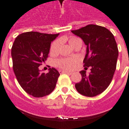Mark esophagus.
Returning <instances> with one entry per match:
<instances>
[{"instance_id":"obj_1","label":"esophagus","mask_w":129,"mask_h":129,"mask_svg":"<svg viewBox=\"0 0 129 129\" xmlns=\"http://www.w3.org/2000/svg\"><path fill=\"white\" fill-rule=\"evenodd\" d=\"M59 73H67V74H70V75L72 74L71 72H69V71H66V70H59Z\"/></svg>"}]
</instances>
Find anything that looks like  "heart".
Listing matches in <instances>:
<instances>
[{
    "instance_id": "1",
    "label": "heart",
    "mask_w": 129,
    "mask_h": 129,
    "mask_svg": "<svg viewBox=\"0 0 129 129\" xmlns=\"http://www.w3.org/2000/svg\"><path fill=\"white\" fill-rule=\"evenodd\" d=\"M69 43H70L71 46L74 48L78 43H82V41L79 38L72 37L69 39ZM60 45H61V40L60 39H57L55 41H54L51 45V52H52V53L57 52L59 50ZM75 62L76 60L75 59H61L56 61V64L63 69L70 70L74 67V66L75 64Z\"/></svg>"
}]
</instances>
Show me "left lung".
<instances>
[{
  "label": "left lung",
  "mask_w": 129,
  "mask_h": 129,
  "mask_svg": "<svg viewBox=\"0 0 129 129\" xmlns=\"http://www.w3.org/2000/svg\"><path fill=\"white\" fill-rule=\"evenodd\" d=\"M71 32L87 46L84 66L91 68L89 75L85 70L80 71L82 78L75 84L76 89L84 96L95 97L108 88L113 77L118 57L116 41L108 29L97 25H88Z\"/></svg>",
  "instance_id": "1"
}]
</instances>
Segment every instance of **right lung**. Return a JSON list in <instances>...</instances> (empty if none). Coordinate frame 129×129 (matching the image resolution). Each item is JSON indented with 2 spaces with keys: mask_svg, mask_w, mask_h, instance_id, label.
Here are the masks:
<instances>
[{
  "mask_svg": "<svg viewBox=\"0 0 129 129\" xmlns=\"http://www.w3.org/2000/svg\"><path fill=\"white\" fill-rule=\"evenodd\" d=\"M59 34L27 32L16 38L12 48L13 70L17 81L25 92L34 97L50 94L60 74L55 68L41 73L39 67L47 60L52 41Z\"/></svg>",
  "mask_w": 129,
  "mask_h": 129,
  "instance_id": "add662e5",
  "label": "right lung"
}]
</instances>
